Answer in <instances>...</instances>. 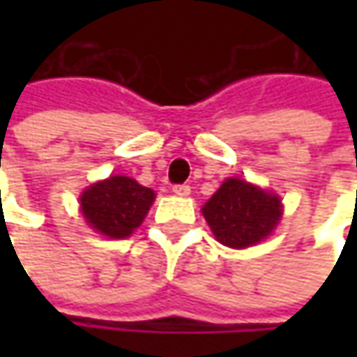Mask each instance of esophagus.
Segmentation results:
<instances>
[{
	"instance_id": "obj_1",
	"label": "esophagus",
	"mask_w": 357,
	"mask_h": 357,
	"mask_svg": "<svg viewBox=\"0 0 357 357\" xmlns=\"http://www.w3.org/2000/svg\"><path fill=\"white\" fill-rule=\"evenodd\" d=\"M172 192L178 195V197H188L190 195V186L188 185H174L172 186Z\"/></svg>"
}]
</instances>
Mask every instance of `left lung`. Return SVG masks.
Here are the masks:
<instances>
[{
    "instance_id": "1",
    "label": "left lung",
    "mask_w": 357,
    "mask_h": 357,
    "mask_svg": "<svg viewBox=\"0 0 357 357\" xmlns=\"http://www.w3.org/2000/svg\"><path fill=\"white\" fill-rule=\"evenodd\" d=\"M202 214L220 244L246 248L264 240L280 220V199L248 185L228 178L202 206Z\"/></svg>"
}]
</instances>
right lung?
Masks as SVG:
<instances>
[{
	"label": "right lung",
	"mask_w": 357,
	"mask_h": 357,
	"mask_svg": "<svg viewBox=\"0 0 357 357\" xmlns=\"http://www.w3.org/2000/svg\"><path fill=\"white\" fill-rule=\"evenodd\" d=\"M155 200V192L129 176H111L81 195V211L97 232L109 238H125L141 227Z\"/></svg>",
	"instance_id": "1"
}]
</instances>
